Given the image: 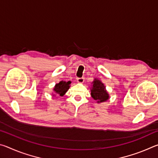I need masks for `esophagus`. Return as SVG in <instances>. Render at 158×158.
Here are the masks:
<instances>
[{"label": "esophagus", "mask_w": 158, "mask_h": 158, "mask_svg": "<svg viewBox=\"0 0 158 158\" xmlns=\"http://www.w3.org/2000/svg\"><path fill=\"white\" fill-rule=\"evenodd\" d=\"M77 81L79 83V84H83L84 82V78H77Z\"/></svg>", "instance_id": "obj_1"}]
</instances>
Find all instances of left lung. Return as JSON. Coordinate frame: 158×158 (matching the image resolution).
Returning a JSON list of instances; mask_svg holds the SVG:
<instances>
[{
	"label": "left lung",
	"instance_id": "obj_1",
	"mask_svg": "<svg viewBox=\"0 0 158 158\" xmlns=\"http://www.w3.org/2000/svg\"><path fill=\"white\" fill-rule=\"evenodd\" d=\"M91 84V88L90 89L91 97L97 102V103L107 101L109 99V94L106 89L105 84L97 78H95Z\"/></svg>",
	"mask_w": 158,
	"mask_h": 158
}]
</instances>
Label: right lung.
I'll return each instance as SVG.
<instances>
[{"mask_svg": "<svg viewBox=\"0 0 158 158\" xmlns=\"http://www.w3.org/2000/svg\"><path fill=\"white\" fill-rule=\"evenodd\" d=\"M71 81H60L59 83H58L55 85V86L53 87L52 95L53 97H55L56 95L63 96L65 94L66 92L68 91V89L70 87Z\"/></svg>", "mask_w": 158, "mask_h": 158, "instance_id": "add662e5", "label": "right lung"}]
</instances>
